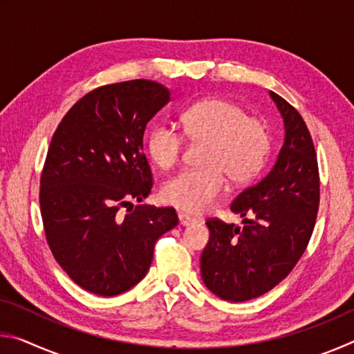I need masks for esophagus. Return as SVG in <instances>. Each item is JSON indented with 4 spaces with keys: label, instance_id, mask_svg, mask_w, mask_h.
Here are the masks:
<instances>
[{
    "label": "esophagus",
    "instance_id": "obj_1",
    "mask_svg": "<svg viewBox=\"0 0 354 354\" xmlns=\"http://www.w3.org/2000/svg\"><path fill=\"white\" fill-rule=\"evenodd\" d=\"M178 218H179V225H181V226H189L192 223H195V218H192L190 215L184 214V212H179Z\"/></svg>",
    "mask_w": 354,
    "mask_h": 354
}]
</instances>
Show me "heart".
I'll list each match as a JSON object with an SVG mask.
<instances>
[{
  "label": "heart",
  "instance_id": "heart-1",
  "mask_svg": "<svg viewBox=\"0 0 354 354\" xmlns=\"http://www.w3.org/2000/svg\"><path fill=\"white\" fill-rule=\"evenodd\" d=\"M183 133L194 143H205L201 169L178 173L165 183L167 205L185 214L207 211L226 189V176L236 185L259 175L272 148L266 120L248 115L243 106L226 98H207L181 113ZM149 158L169 170L181 160L184 137L169 124L158 123L147 137Z\"/></svg>",
  "mask_w": 354,
  "mask_h": 354
}]
</instances>
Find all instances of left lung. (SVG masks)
<instances>
[{
	"instance_id": "left-lung-1",
	"label": "left lung",
	"mask_w": 354,
	"mask_h": 354,
	"mask_svg": "<svg viewBox=\"0 0 354 354\" xmlns=\"http://www.w3.org/2000/svg\"><path fill=\"white\" fill-rule=\"evenodd\" d=\"M284 118L286 140L272 171L231 203L243 226L209 218L201 254L206 287L226 301H248L279 284L308 248L320 203L313 137L292 104L270 92Z\"/></svg>"
}]
</instances>
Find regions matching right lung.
Listing matches in <instances>:
<instances>
[{
  "mask_svg": "<svg viewBox=\"0 0 354 354\" xmlns=\"http://www.w3.org/2000/svg\"><path fill=\"white\" fill-rule=\"evenodd\" d=\"M169 100L154 81L106 84L77 100L53 134L39 192L45 237L62 270L95 295L139 283L156 241L178 225L173 207L131 205L153 189L143 133Z\"/></svg>",
  "mask_w": 354,
  "mask_h": 354,
  "instance_id": "1",
  "label": "right lung"
}]
</instances>
